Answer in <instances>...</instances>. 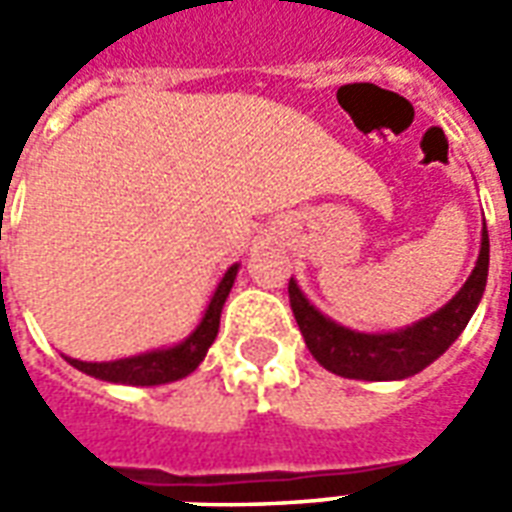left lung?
<instances>
[{
  "label": "left lung",
  "mask_w": 512,
  "mask_h": 512,
  "mask_svg": "<svg viewBox=\"0 0 512 512\" xmlns=\"http://www.w3.org/2000/svg\"><path fill=\"white\" fill-rule=\"evenodd\" d=\"M488 230L483 227L480 255L463 288L444 307L430 312L428 318L411 323L395 332H354L343 323L326 318L304 293L299 282L290 279V310L296 315L304 343L318 365L343 378L356 381H403L417 376L419 370L433 365L450 348L466 323L472 321L477 304L483 299L488 282Z\"/></svg>",
  "instance_id": "left-lung-1"
}]
</instances>
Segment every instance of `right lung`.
I'll return each mask as SVG.
<instances>
[{
  "mask_svg": "<svg viewBox=\"0 0 512 512\" xmlns=\"http://www.w3.org/2000/svg\"><path fill=\"white\" fill-rule=\"evenodd\" d=\"M238 268H241V263H233L224 271V277L219 279V285L213 290L208 307L202 312L200 323L194 326V332L186 340L167 345V348H153V351H145V354L115 359V362H82V359H71V356H65V362L87 373V376L101 378V381H109V384L158 386L186 378L200 367L208 348L216 340V334H219L222 307L227 296H230V290H233Z\"/></svg>",
  "mask_w": 512,
  "mask_h": 512,
  "instance_id": "1",
  "label": "right lung"
}]
</instances>
